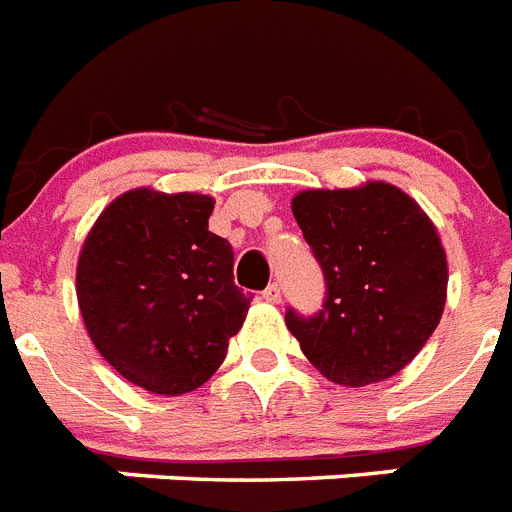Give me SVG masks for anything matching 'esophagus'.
Masks as SVG:
<instances>
[{"label": "esophagus", "mask_w": 512, "mask_h": 512, "mask_svg": "<svg viewBox=\"0 0 512 512\" xmlns=\"http://www.w3.org/2000/svg\"><path fill=\"white\" fill-rule=\"evenodd\" d=\"M261 295H264L266 303H280L282 301V287L277 285V282H272V285L266 287V290Z\"/></svg>", "instance_id": "obj_1"}]
</instances>
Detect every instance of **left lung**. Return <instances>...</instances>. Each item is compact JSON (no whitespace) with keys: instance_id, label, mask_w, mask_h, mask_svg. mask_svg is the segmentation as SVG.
<instances>
[{"instance_id":"left-lung-1","label":"left lung","mask_w":512,"mask_h":512,"mask_svg":"<svg viewBox=\"0 0 512 512\" xmlns=\"http://www.w3.org/2000/svg\"><path fill=\"white\" fill-rule=\"evenodd\" d=\"M293 214L327 282L319 314H285L303 356L342 387L395 377L445 311L447 256L434 222L382 180L301 190Z\"/></svg>"}]
</instances>
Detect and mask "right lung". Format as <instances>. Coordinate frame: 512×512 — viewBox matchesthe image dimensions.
<instances>
[{
    "instance_id": "obj_1",
    "label": "right lung",
    "mask_w": 512,
    "mask_h": 512,
    "mask_svg": "<svg viewBox=\"0 0 512 512\" xmlns=\"http://www.w3.org/2000/svg\"><path fill=\"white\" fill-rule=\"evenodd\" d=\"M214 198L135 188L101 211L75 274L80 316L117 374L154 395L219 369L251 306L232 246L209 230Z\"/></svg>"
}]
</instances>
